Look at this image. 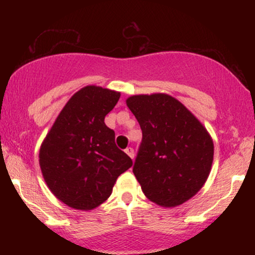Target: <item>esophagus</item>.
Listing matches in <instances>:
<instances>
[{
    "instance_id": "1",
    "label": "esophagus",
    "mask_w": 255,
    "mask_h": 255,
    "mask_svg": "<svg viewBox=\"0 0 255 255\" xmlns=\"http://www.w3.org/2000/svg\"><path fill=\"white\" fill-rule=\"evenodd\" d=\"M125 152L128 154V156H129V157L131 158V159H133V158H134V150H133V148H131V147H127V148H126V150H125Z\"/></svg>"
}]
</instances>
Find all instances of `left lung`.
<instances>
[{
  "instance_id": "8db88e82",
  "label": "left lung",
  "mask_w": 255,
  "mask_h": 255,
  "mask_svg": "<svg viewBox=\"0 0 255 255\" xmlns=\"http://www.w3.org/2000/svg\"><path fill=\"white\" fill-rule=\"evenodd\" d=\"M127 107L142 131L133 166L142 192L160 206L183 204L209 177L213 160L211 136L171 96H131Z\"/></svg>"
}]
</instances>
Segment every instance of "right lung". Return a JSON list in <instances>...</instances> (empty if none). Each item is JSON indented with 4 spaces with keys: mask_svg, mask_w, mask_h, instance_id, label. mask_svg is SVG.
<instances>
[{
    "mask_svg": "<svg viewBox=\"0 0 255 255\" xmlns=\"http://www.w3.org/2000/svg\"><path fill=\"white\" fill-rule=\"evenodd\" d=\"M120 92L86 86L67 102L40 146L39 164L57 199L77 210H92L110 197L133 162L115 144L104 119Z\"/></svg>",
    "mask_w": 255,
    "mask_h": 255,
    "instance_id": "obj_1",
    "label": "right lung"
}]
</instances>
